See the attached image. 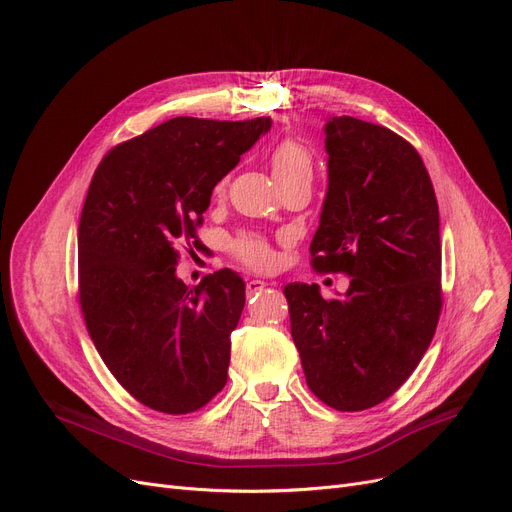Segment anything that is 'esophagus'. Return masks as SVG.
<instances>
[{
  "label": "esophagus",
  "instance_id": "obj_1",
  "mask_svg": "<svg viewBox=\"0 0 512 512\" xmlns=\"http://www.w3.org/2000/svg\"><path fill=\"white\" fill-rule=\"evenodd\" d=\"M265 286H267V282H263V280H247V297L259 294Z\"/></svg>",
  "mask_w": 512,
  "mask_h": 512
}]
</instances>
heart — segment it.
I'll list each match as a JSON object with an SVG mask.
<instances>
[{"mask_svg": "<svg viewBox=\"0 0 512 512\" xmlns=\"http://www.w3.org/2000/svg\"><path fill=\"white\" fill-rule=\"evenodd\" d=\"M270 166L278 184L301 178L311 180L315 166L313 151L297 139H284L270 151ZM222 191L224 182L215 186V193ZM230 249L240 263L253 267V270H270L276 259L272 245L261 234H240L232 240Z\"/></svg>", "mask_w": 512, "mask_h": 512, "instance_id": "b5f03b06", "label": "heart"}]
</instances>
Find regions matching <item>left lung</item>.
Masks as SVG:
<instances>
[{
  "label": "left lung",
  "instance_id": "obj_1",
  "mask_svg": "<svg viewBox=\"0 0 512 512\" xmlns=\"http://www.w3.org/2000/svg\"><path fill=\"white\" fill-rule=\"evenodd\" d=\"M328 193L309 247L321 274L351 276L342 299L317 284L284 288L311 392L365 411L409 380L442 311L440 213L417 149L353 116L326 124Z\"/></svg>",
  "mask_w": 512,
  "mask_h": 512
}]
</instances>
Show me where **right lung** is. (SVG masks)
<instances>
[{"instance_id":"1","label":"right lung","mask_w":512,"mask_h":512,"mask_svg":"<svg viewBox=\"0 0 512 512\" xmlns=\"http://www.w3.org/2000/svg\"><path fill=\"white\" fill-rule=\"evenodd\" d=\"M270 126L172 118L107 151L93 174L78 224L80 311L107 369L153 411L193 413L226 386L245 282L226 267L191 288L174 265L180 249L203 251L213 186Z\"/></svg>"}]
</instances>
